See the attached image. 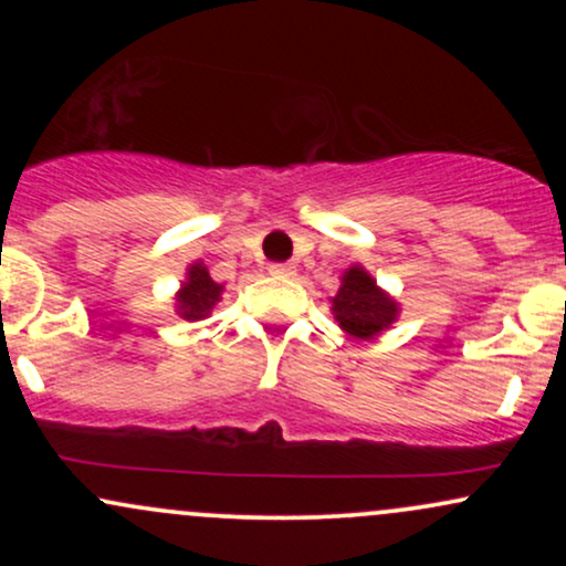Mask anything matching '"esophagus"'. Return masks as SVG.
I'll list each match as a JSON object with an SVG mask.
<instances>
[{
    "label": "esophagus",
    "mask_w": 566,
    "mask_h": 566,
    "mask_svg": "<svg viewBox=\"0 0 566 566\" xmlns=\"http://www.w3.org/2000/svg\"><path fill=\"white\" fill-rule=\"evenodd\" d=\"M269 271H271V276H279V279L295 276V265L292 263H271Z\"/></svg>",
    "instance_id": "esophagus-1"
}]
</instances>
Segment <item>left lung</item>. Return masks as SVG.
Listing matches in <instances>:
<instances>
[{"mask_svg":"<svg viewBox=\"0 0 566 566\" xmlns=\"http://www.w3.org/2000/svg\"><path fill=\"white\" fill-rule=\"evenodd\" d=\"M335 319L354 337H373L396 319V303L359 265H350L333 297Z\"/></svg>","mask_w":566,"mask_h":566,"instance_id":"obj_1","label":"left lung"}]
</instances>
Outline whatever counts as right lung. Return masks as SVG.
<instances>
[{
  "mask_svg": "<svg viewBox=\"0 0 566 566\" xmlns=\"http://www.w3.org/2000/svg\"><path fill=\"white\" fill-rule=\"evenodd\" d=\"M220 292H223V287L212 282L205 265L193 263L188 269V282L178 292L180 316L184 319H201V316H207L212 311V305L220 301Z\"/></svg>",
  "mask_w": 566,
  "mask_h": 566,
  "instance_id": "1",
  "label": "right lung"
}]
</instances>
